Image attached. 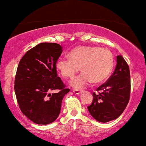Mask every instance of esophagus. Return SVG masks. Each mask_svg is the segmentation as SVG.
I'll return each instance as SVG.
<instances>
[{
  "mask_svg": "<svg viewBox=\"0 0 146 146\" xmlns=\"http://www.w3.org/2000/svg\"><path fill=\"white\" fill-rule=\"evenodd\" d=\"M73 92L77 95L80 94V93H81V91H80V90H78V89H73Z\"/></svg>",
  "mask_w": 146,
  "mask_h": 146,
  "instance_id": "obj_1",
  "label": "esophagus"
}]
</instances>
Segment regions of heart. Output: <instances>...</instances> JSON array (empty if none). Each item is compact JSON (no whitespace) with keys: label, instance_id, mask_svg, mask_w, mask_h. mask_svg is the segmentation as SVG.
<instances>
[{"label":"heart","instance_id":"1","mask_svg":"<svg viewBox=\"0 0 146 146\" xmlns=\"http://www.w3.org/2000/svg\"><path fill=\"white\" fill-rule=\"evenodd\" d=\"M69 56L70 58H59L56 66L65 78H73L81 69L82 73L71 82L74 88H82L91 82L101 83L108 78L113 68V56L106 48L80 46L72 50Z\"/></svg>","mask_w":146,"mask_h":146}]
</instances>
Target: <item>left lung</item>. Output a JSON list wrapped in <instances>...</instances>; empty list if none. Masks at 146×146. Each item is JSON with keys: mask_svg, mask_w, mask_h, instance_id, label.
<instances>
[{"mask_svg": "<svg viewBox=\"0 0 146 146\" xmlns=\"http://www.w3.org/2000/svg\"><path fill=\"white\" fill-rule=\"evenodd\" d=\"M97 91L99 94L93 93V102L88 106L91 116L102 123L118 118L126 108L130 95V69L121 56H117L113 73Z\"/></svg>", "mask_w": 146, "mask_h": 146, "instance_id": "8db88e82", "label": "left lung"}]
</instances>
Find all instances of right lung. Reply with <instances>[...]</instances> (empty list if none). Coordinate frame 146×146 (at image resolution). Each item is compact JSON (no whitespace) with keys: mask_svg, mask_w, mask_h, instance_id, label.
<instances>
[{"mask_svg":"<svg viewBox=\"0 0 146 146\" xmlns=\"http://www.w3.org/2000/svg\"><path fill=\"white\" fill-rule=\"evenodd\" d=\"M62 47L57 43H40L27 52L18 64L14 90L19 108L37 124L46 125L59 116L66 88L58 77L56 62ZM59 90L57 94H51Z\"/></svg>","mask_w":146,"mask_h":146,"instance_id":"right-lung-1","label":"right lung"}]
</instances>
